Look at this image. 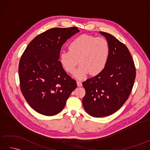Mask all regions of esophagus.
Instances as JSON below:
<instances>
[{
    "mask_svg": "<svg viewBox=\"0 0 150 150\" xmlns=\"http://www.w3.org/2000/svg\"><path fill=\"white\" fill-rule=\"evenodd\" d=\"M77 86H79V87H80V86H82V82H81V81H77Z\"/></svg>",
    "mask_w": 150,
    "mask_h": 150,
    "instance_id": "34e87169",
    "label": "esophagus"
}]
</instances>
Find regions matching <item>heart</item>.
Segmentation results:
<instances>
[{"mask_svg":"<svg viewBox=\"0 0 150 150\" xmlns=\"http://www.w3.org/2000/svg\"><path fill=\"white\" fill-rule=\"evenodd\" d=\"M110 46L103 37L82 35L69 44V51H62L59 61L66 71L72 73L79 62L81 66L73 73L78 79H83L91 73L97 75L104 70L110 56Z\"/></svg>","mask_w":150,"mask_h":150,"instance_id":"b5f03b06","label":"heart"}]
</instances>
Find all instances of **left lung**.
<instances>
[{"instance_id": "8db88e82", "label": "left lung", "mask_w": 150, "mask_h": 150, "mask_svg": "<svg viewBox=\"0 0 150 150\" xmlns=\"http://www.w3.org/2000/svg\"><path fill=\"white\" fill-rule=\"evenodd\" d=\"M99 33L109 44V59L103 71L82 83L86 90L82 104L93 117L109 116L119 110L129 97L136 75L128 47L112 35Z\"/></svg>"}]
</instances>
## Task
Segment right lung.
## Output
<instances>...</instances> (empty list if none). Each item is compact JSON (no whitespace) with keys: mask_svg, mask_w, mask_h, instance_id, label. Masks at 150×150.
Here are the masks:
<instances>
[{"mask_svg":"<svg viewBox=\"0 0 150 150\" xmlns=\"http://www.w3.org/2000/svg\"><path fill=\"white\" fill-rule=\"evenodd\" d=\"M78 32L77 27L52 28L35 37L22 54L18 66L21 90L30 106L40 114L59 113L77 88L59 60L62 46Z\"/></svg>","mask_w":150,"mask_h":150,"instance_id":"1","label":"right lung"}]
</instances>
